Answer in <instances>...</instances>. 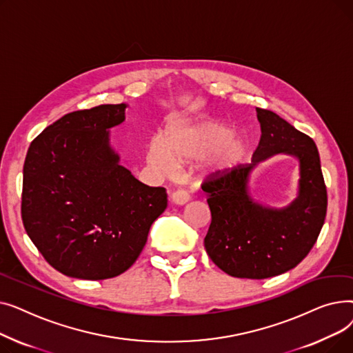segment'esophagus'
<instances>
[{
  "instance_id": "esophagus-1",
  "label": "esophagus",
  "mask_w": 353,
  "mask_h": 353,
  "mask_svg": "<svg viewBox=\"0 0 353 353\" xmlns=\"http://www.w3.org/2000/svg\"><path fill=\"white\" fill-rule=\"evenodd\" d=\"M170 200L177 206H183V205H186V203L190 200V196H189V193L186 190L179 189V190H174L170 194Z\"/></svg>"
}]
</instances>
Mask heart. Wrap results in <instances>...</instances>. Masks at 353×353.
Wrapping results in <instances>:
<instances>
[{
	"mask_svg": "<svg viewBox=\"0 0 353 353\" xmlns=\"http://www.w3.org/2000/svg\"><path fill=\"white\" fill-rule=\"evenodd\" d=\"M249 152L248 140L219 121H173L148 148L147 159L161 172H172L176 164L206 159L212 174H226L243 163Z\"/></svg>",
	"mask_w": 353,
	"mask_h": 353,
	"instance_id": "obj_1",
	"label": "heart"
}]
</instances>
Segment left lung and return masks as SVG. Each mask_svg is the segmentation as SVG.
<instances>
[{
    "mask_svg": "<svg viewBox=\"0 0 353 353\" xmlns=\"http://www.w3.org/2000/svg\"><path fill=\"white\" fill-rule=\"evenodd\" d=\"M256 111L262 136L252 163L201 186L212 212L206 252L217 268L243 279H266L298 266L316 243L327 208L316 144L273 111ZM276 154L298 158L301 176L299 196L279 210L256 202L248 190L255 165Z\"/></svg>",
    "mask_w": 353,
    "mask_h": 353,
    "instance_id": "8db88e82",
    "label": "left lung"
}]
</instances>
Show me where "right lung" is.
I'll return each instance as SVG.
<instances>
[{
	"mask_svg": "<svg viewBox=\"0 0 353 353\" xmlns=\"http://www.w3.org/2000/svg\"><path fill=\"white\" fill-rule=\"evenodd\" d=\"M127 104L72 111L37 136L23 170L21 216L31 242L65 276L103 281L125 272L167 208L164 188L120 164L110 128Z\"/></svg>",
	"mask_w": 353,
	"mask_h": 353,
	"instance_id": "right-lung-1",
	"label": "right lung"
}]
</instances>
